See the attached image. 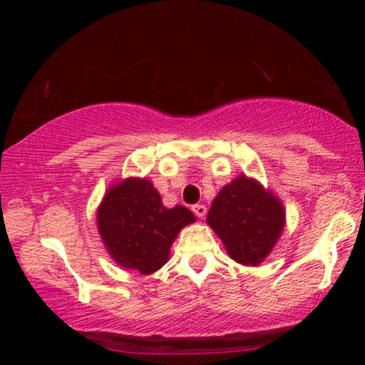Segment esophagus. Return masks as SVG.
Listing matches in <instances>:
<instances>
[{
	"label": "esophagus",
	"mask_w": 365,
	"mask_h": 365,
	"mask_svg": "<svg viewBox=\"0 0 365 365\" xmlns=\"http://www.w3.org/2000/svg\"><path fill=\"white\" fill-rule=\"evenodd\" d=\"M192 212L196 214L197 217H204L206 216V212H207V207L204 206V204H196V206H192Z\"/></svg>",
	"instance_id": "1"
}]
</instances>
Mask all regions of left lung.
<instances>
[{
    "label": "left lung",
    "instance_id": "left-lung-1",
    "mask_svg": "<svg viewBox=\"0 0 365 365\" xmlns=\"http://www.w3.org/2000/svg\"><path fill=\"white\" fill-rule=\"evenodd\" d=\"M206 222L234 261L257 266L276 246L286 211L279 197L261 182L241 174L214 197Z\"/></svg>",
    "mask_w": 365,
    "mask_h": 365
}]
</instances>
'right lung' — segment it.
Wrapping results in <instances>:
<instances>
[{"label": "right lung", "instance_id": "obj_1", "mask_svg": "<svg viewBox=\"0 0 365 365\" xmlns=\"http://www.w3.org/2000/svg\"><path fill=\"white\" fill-rule=\"evenodd\" d=\"M98 229L114 262L153 274L169 259L174 239L196 221L184 206L168 209L151 181L128 178L108 189L99 204Z\"/></svg>", "mask_w": 365, "mask_h": 365}]
</instances>
